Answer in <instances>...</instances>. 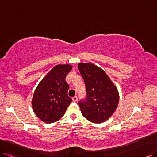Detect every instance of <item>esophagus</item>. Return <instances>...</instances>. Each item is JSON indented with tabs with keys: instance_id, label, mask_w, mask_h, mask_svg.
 Masks as SVG:
<instances>
[{
	"instance_id": "esophagus-1",
	"label": "esophagus",
	"mask_w": 157,
	"mask_h": 157,
	"mask_svg": "<svg viewBox=\"0 0 157 157\" xmlns=\"http://www.w3.org/2000/svg\"><path fill=\"white\" fill-rule=\"evenodd\" d=\"M72 101L73 102H76L78 101V97H76V96H75V97H72Z\"/></svg>"
}]
</instances>
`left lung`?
<instances>
[{
	"label": "left lung",
	"instance_id": "obj_1",
	"mask_svg": "<svg viewBox=\"0 0 157 157\" xmlns=\"http://www.w3.org/2000/svg\"><path fill=\"white\" fill-rule=\"evenodd\" d=\"M78 69L86 86V98L78 102L82 115L92 123L105 122L118 106L117 87L106 72L93 64L79 63Z\"/></svg>",
	"mask_w": 157,
	"mask_h": 157
}]
</instances>
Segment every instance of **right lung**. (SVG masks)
I'll return each instance as SVG.
<instances>
[{"label": "right lung", "instance_id": "add662e5", "mask_svg": "<svg viewBox=\"0 0 157 157\" xmlns=\"http://www.w3.org/2000/svg\"><path fill=\"white\" fill-rule=\"evenodd\" d=\"M71 69L69 64L55 66L34 91L32 101L33 110L45 123H55L59 120L72 102V98L67 94L69 85L65 81Z\"/></svg>", "mask_w": 157, "mask_h": 157}]
</instances>
